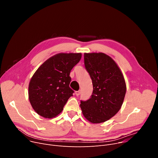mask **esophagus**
Listing matches in <instances>:
<instances>
[{"label":"esophagus","instance_id":"obj_1","mask_svg":"<svg viewBox=\"0 0 158 158\" xmlns=\"http://www.w3.org/2000/svg\"><path fill=\"white\" fill-rule=\"evenodd\" d=\"M80 94H81V91H76V95L77 96H79L80 95Z\"/></svg>","mask_w":158,"mask_h":158}]
</instances>
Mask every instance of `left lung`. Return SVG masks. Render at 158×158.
<instances>
[{
	"mask_svg": "<svg viewBox=\"0 0 158 158\" xmlns=\"http://www.w3.org/2000/svg\"><path fill=\"white\" fill-rule=\"evenodd\" d=\"M84 60L94 89L90 98L81 101V108L91 123H102L120 110L126 93L125 79L117 63L104 53H85Z\"/></svg>",
	"mask_w": 158,
	"mask_h": 158,
	"instance_id": "8db88e82",
	"label": "left lung"
}]
</instances>
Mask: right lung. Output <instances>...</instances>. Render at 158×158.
<instances>
[{
    "label": "right lung",
    "mask_w": 158,
    "mask_h": 158,
    "mask_svg": "<svg viewBox=\"0 0 158 158\" xmlns=\"http://www.w3.org/2000/svg\"><path fill=\"white\" fill-rule=\"evenodd\" d=\"M81 53H60L48 58L37 69L29 85V99L41 117L51 118L63 110L74 92L70 73L81 60Z\"/></svg>",
    "instance_id": "right-lung-1"
}]
</instances>
